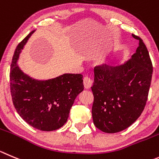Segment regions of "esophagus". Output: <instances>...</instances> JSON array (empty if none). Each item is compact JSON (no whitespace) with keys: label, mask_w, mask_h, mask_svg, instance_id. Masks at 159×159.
I'll return each mask as SVG.
<instances>
[{"label":"esophagus","mask_w":159,"mask_h":159,"mask_svg":"<svg viewBox=\"0 0 159 159\" xmlns=\"http://www.w3.org/2000/svg\"><path fill=\"white\" fill-rule=\"evenodd\" d=\"M83 82H84V88L86 89H89L92 87V85H93V81H92L89 78H88V77H85V78H84Z\"/></svg>","instance_id":"1"}]
</instances>
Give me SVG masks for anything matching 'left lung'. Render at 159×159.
I'll use <instances>...</instances> for the list:
<instances>
[{
  "mask_svg": "<svg viewBox=\"0 0 159 159\" xmlns=\"http://www.w3.org/2000/svg\"><path fill=\"white\" fill-rule=\"evenodd\" d=\"M132 58L118 66L94 69L92 115L97 129L115 133L129 127L143 112L148 100L153 67L141 38Z\"/></svg>",
  "mask_w": 159,
  "mask_h": 159,
  "instance_id": "1",
  "label": "left lung"
}]
</instances>
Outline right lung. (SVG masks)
<instances>
[{
  "instance_id": "add662e5",
  "label": "right lung",
  "mask_w": 159,
  "mask_h": 159,
  "mask_svg": "<svg viewBox=\"0 0 159 159\" xmlns=\"http://www.w3.org/2000/svg\"><path fill=\"white\" fill-rule=\"evenodd\" d=\"M29 34L17 46L10 70L12 102L17 113L37 129L53 131L66 122L70 110L84 90L81 75L63 74L47 80L35 79L22 70L17 63Z\"/></svg>"
}]
</instances>
